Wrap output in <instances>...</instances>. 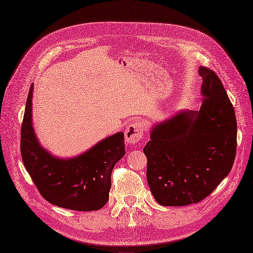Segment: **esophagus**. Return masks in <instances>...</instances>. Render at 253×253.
Returning a JSON list of instances; mask_svg holds the SVG:
<instances>
[{"instance_id": "1", "label": "esophagus", "mask_w": 253, "mask_h": 253, "mask_svg": "<svg viewBox=\"0 0 253 253\" xmlns=\"http://www.w3.org/2000/svg\"><path fill=\"white\" fill-rule=\"evenodd\" d=\"M144 124L139 121H131L125 130V139L130 145H136L141 143L143 137Z\"/></svg>"}]
</instances>
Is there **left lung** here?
Here are the masks:
<instances>
[{"mask_svg":"<svg viewBox=\"0 0 253 253\" xmlns=\"http://www.w3.org/2000/svg\"><path fill=\"white\" fill-rule=\"evenodd\" d=\"M199 110H183L155 125L144 148L147 181L164 207L207 198L229 174L237 152L235 109L217 74L199 68Z\"/></svg>","mask_w":253,"mask_h":253,"instance_id":"obj_1","label":"left lung"}]
</instances>
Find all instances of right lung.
Here are the masks:
<instances>
[{
	"label": "right lung",
	"instance_id": "1",
	"mask_svg": "<svg viewBox=\"0 0 253 253\" xmlns=\"http://www.w3.org/2000/svg\"><path fill=\"white\" fill-rule=\"evenodd\" d=\"M33 84L28 93L21 133V154L26 170L42 197L56 207L91 211L108 201L111 172L125 154L124 133L106 137L73 158L52 156L42 148L32 126Z\"/></svg>",
	"mask_w": 253,
	"mask_h": 253
}]
</instances>
